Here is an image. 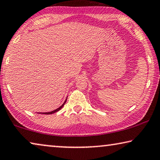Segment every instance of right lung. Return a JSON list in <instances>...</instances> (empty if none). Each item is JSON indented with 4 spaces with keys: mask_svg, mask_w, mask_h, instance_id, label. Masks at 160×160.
Returning <instances> with one entry per match:
<instances>
[{
    "mask_svg": "<svg viewBox=\"0 0 160 160\" xmlns=\"http://www.w3.org/2000/svg\"><path fill=\"white\" fill-rule=\"evenodd\" d=\"M66 100H65V101L64 102V103L62 104V105L60 106V108H58V109H56V110H53V111H52V112H43V113H42V112H40V114H45V115H50V114H52V113H55V112H58V111H59L60 109H61L63 106H64V105H65V103L66 102Z\"/></svg>",
    "mask_w": 160,
    "mask_h": 160,
    "instance_id": "add662e5",
    "label": "right lung"
}]
</instances>
